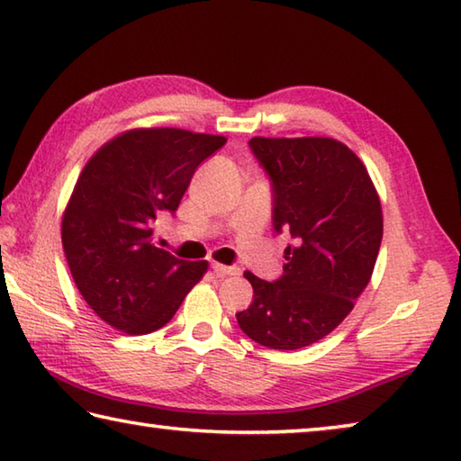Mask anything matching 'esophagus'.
I'll list each match as a JSON object with an SVG mask.
<instances>
[{"instance_id":"1","label":"esophagus","mask_w":461,"mask_h":461,"mask_svg":"<svg viewBox=\"0 0 461 461\" xmlns=\"http://www.w3.org/2000/svg\"><path fill=\"white\" fill-rule=\"evenodd\" d=\"M212 271L218 277H226V276H239L240 269L232 267V265H222V263H212Z\"/></svg>"}]
</instances>
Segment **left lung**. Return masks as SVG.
I'll list each match as a JSON object with an SVG mask.
<instances>
[{
  "instance_id": "obj_1",
  "label": "left lung",
  "mask_w": 461,
  "mask_h": 461,
  "mask_svg": "<svg viewBox=\"0 0 461 461\" xmlns=\"http://www.w3.org/2000/svg\"><path fill=\"white\" fill-rule=\"evenodd\" d=\"M273 184V226L289 232L284 276L245 273L253 303L237 313L243 332L276 350H297L342 324L373 277L383 208L365 164L332 137H253Z\"/></svg>"
}]
</instances>
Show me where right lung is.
<instances>
[{
  "label": "right lung",
  "mask_w": 461,
  "mask_h": 461,
  "mask_svg": "<svg viewBox=\"0 0 461 461\" xmlns=\"http://www.w3.org/2000/svg\"><path fill=\"white\" fill-rule=\"evenodd\" d=\"M222 135L129 129L86 161L62 216L72 279L96 316L141 336L166 326L208 261H182L151 243L158 212H176L196 167Z\"/></svg>",
  "instance_id": "right-lung-1"
}]
</instances>
